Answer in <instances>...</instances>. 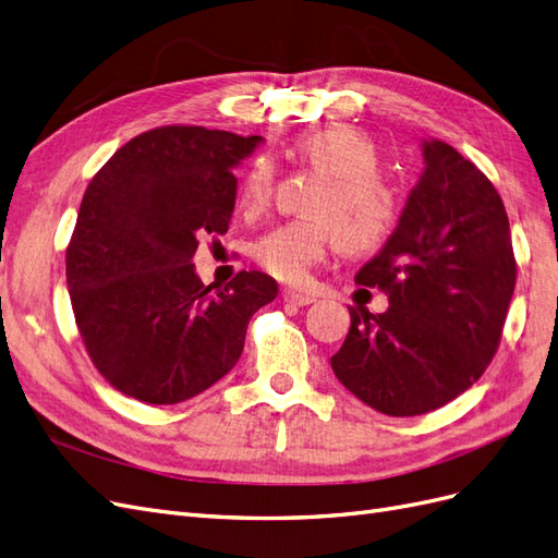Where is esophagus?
Segmentation results:
<instances>
[{"instance_id":"1","label":"esophagus","mask_w":558,"mask_h":558,"mask_svg":"<svg viewBox=\"0 0 558 558\" xmlns=\"http://www.w3.org/2000/svg\"><path fill=\"white\" fill-rule=\"evenodd\" d=\"M281 298H283V302H291V305H295V307L312 305V302L316 300V298L310 295V293H300V291H291V289H286V291L281 293Z\"/></svg>"}]
</instances>
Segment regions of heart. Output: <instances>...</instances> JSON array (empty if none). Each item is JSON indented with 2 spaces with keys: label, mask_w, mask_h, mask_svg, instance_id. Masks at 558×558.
<instances>
[{
  "label": "heart",
  "mask_w": 558,
  "mask_h": 558,
  "mask_svg": "<svg viewBox=\"0 0 558 558\" xmlns=\"http://www.w3.org/2000/svg\"><path fill=\"white\" fill-rule=\"evenodd\" d=\"M293 154L324 177L307 202L310 218L281 223L253 246V258L283 283H302L310 269L337 246L347 253L373 251L393 232L400 199L379 174V154L365 132L349 125L320 128L293 144ZM275 185V167L256 158L242 179L238 207L260 214Z\"/></svg>",
  "instance_id": "obj_1"
}]
</instances>
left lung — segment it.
Instances as JSON below:
<instances>
[{
	"label": "left lung",
	"instance_id": "left-lung-1",
	"mask_svg": "<svg viewBox=\"0 0 558 558\" xmlns=\"http://www.w3.org/2000/svg\"><path fill=\"white\" fill-rule=\"evenodd\" d=\"M424 174L356 283L388 295L384 314L351 307L332 373L369 408L416 416L475 384L496 356L517 283L505 205L475 165L424 142Z\"/></svg>",
	"mask_w": 558,
	"mask_h": 558
}]
</instances>
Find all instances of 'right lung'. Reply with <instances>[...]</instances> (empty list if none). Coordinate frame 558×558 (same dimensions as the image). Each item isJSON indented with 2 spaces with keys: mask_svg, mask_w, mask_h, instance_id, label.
<instances>
[{
  "mask_svg": "<svg viewBox=\"0 0 558 558\" xmlns=\"http://www.w3.org/2000/svg\"><path fill=\"white\" fill-rule=\"evenodd\" d=\"M263 137L162 125L130 140L83 195L66 246V286L93 365L118 391L177 404L240 361L251 316L279 293L263 272L211 291L193 256L226 234L240 165Z\"/></svg>",
  "mask_w": 558,
  "mask_h": 558,
  "instance_id": "obj_1",
  "label": "right lung"
}]
</instances>
